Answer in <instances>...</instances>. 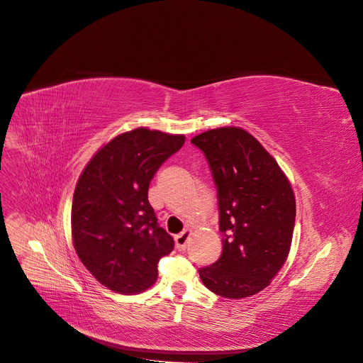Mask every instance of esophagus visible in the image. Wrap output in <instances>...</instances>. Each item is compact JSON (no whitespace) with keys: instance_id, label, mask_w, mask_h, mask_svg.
<instances>
[{"instance_id":"esophagus-1","label":"esophagus","mask_w":363,"mask_h":363,"mask_svg":"<svg viewBox=\"0 0 363 363\" xmlns=\"http://www.w3.org/2000/svg\"><path fill=\"white\" fill-rule=\"evenodd\" d=\"M191 234H193V231L189 230V228H186V230H184L179 235H177V237H175L177 249H178L179 252H184V250L186 249V242H188V238L191 237Z\"/></svg>"}]
</instances>
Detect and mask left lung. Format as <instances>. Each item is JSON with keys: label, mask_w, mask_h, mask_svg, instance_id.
I'll return each instance as SVG.
<instances>
[{"label": "left lung", "mask_w": 363, "mask_h": 363, "mask_svg": "<svg viewBox=\"0 0 363 363\" xmlns=\"http://www.w3.org/2000/svg\"><path fill=\"white\" fill-rule=\"evenodd\" d=\"M191 143L203 150L218 186L222 255L200 269L212 293L255 296L268 287L291 249L296 197L277 160L238 126L208 129Z\"/></svg>", "instance_id": "obj_1"}]
</instances>
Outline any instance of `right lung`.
Returning a JSON list of instances; mask_svg holds the SVG:
<instances>
[{"instance_id": "1", "label": "right lung", "mask_w": 363, "mask_h": 363, "mask_svg": "<svg viewBox=\"0 0 363 363\" xmlns=\"http://www.w3.org/2000/svg\"><path fill=\"white\" fill-rule=\"evenodd\" d=\"M185 143L182 133L135 128L91 157L76 182L72 240L91 275L108 290L138 294L157 281L159 260L174 238L157 225L148 185Z\"/></svg>"}]
</instances>
